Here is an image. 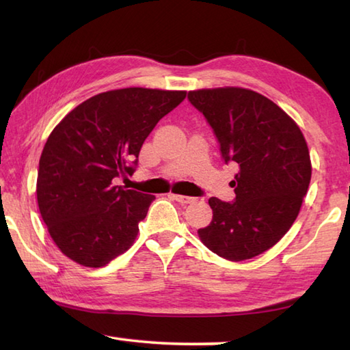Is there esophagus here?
I'll use <instances>...</instances> for the list:
<instances>
[{
    "label": "esophagus",
    "instance_id": "obj_1",
    "mask_svg": "<svg viewBox=\"0 0 350 350\" xmlns=\"http://www.w3.org/2000/svg\"><path fill=\"white\" fill-rule=\"evenodd\" d=\"M173 198L176 200L177 203H180V204H189V203H192L194 202V197H188V196H179V194H173Z\"/></svg>",
    "mask_w": 350,
    "mask_h": 350
}]
</instances>
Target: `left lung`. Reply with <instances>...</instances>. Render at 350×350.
I'll return each instance as SVG.
<instances>
[{"label":"left lung","mask_w":350,"mask_h":350,"mask_svg":"<svg viewBox=\"0 0 350 350\" xmlns=\"http://www.w3.org/2000/svg\"><path fill=\"white\" fill-rule=\"evenodd\" d=\"M188 99L212 128L221 158L239 165L234 200L209 198L213 217L200 239L232 262L262 254L288 232L307 194L306 138L278 105L247 88L189 92Z\"/></svg>","instance_id":"left-lung-1"}]
</instances>
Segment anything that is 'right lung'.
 I'll return each mask as SVG.
<instances>
[{
  "mask_svg": "<svg viewBox=\"0 0 350 350\" xmlns=\"http://www.w3.org/2000/svg\"><path fill=\"white\" fill-rule=\"evenodd\" d=\"M187 92L131 87L87 99L55 126L37 171V203L55 245L100 267L129 250L154 196L124 189L148 133Z\"/></svg>",
  "mask_w": 350,
  "mask_h": 350,
  "instance_id": "1",
  "label": "right lung"
}]
</instances>
